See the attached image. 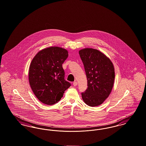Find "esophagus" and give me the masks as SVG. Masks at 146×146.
I'll return each instance as SVG.
<instances>
[{"label": "esophagus", "mask_w": 146, "mask_h": 146, "mask_svg": "<svg viewBox=\"0 0 146 146\" xmlns=\"http://www.w3.org/2000/svg\"><path fill=\"white\" fill-rule=\"evenodd\" d=\"M73 85H74V86H76L77 85V82L76 81H74V82H73Z\"/></svg>", "instance_id": "34e87169"}]
</instances>
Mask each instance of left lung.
Here are the masks:
<instances>
[{"instance_id": "left-lung-1", "label": "left lung", "mask_w": 146, "mask_h": 146, "mask_svg": "<svg viewBox=\"0 0 146 146\" xmlns=\"http://www.w3.org/2000/svg\"><path fill=\"white\" fill-rule=\"evenodd\" d=\"M84 66L88 88L82 93L83 101L89 106L102 104L113 88L115 69L109 58L97 49L84 48L79 51Z\"/></svg>"}]
</instances>
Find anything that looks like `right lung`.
<instances>
[{
	"instance_id": "1",
	"label": "right lung",
	"mask_w": 146,
	"mask_h": 146,
	"mask_svg": "<svg viewBox=\"0 0 146 146\" xmlns=\"http://www.w3.org/2000/svg\"><path fill=\"white\" fill-rule=\"evenodd\" d=\"M68 51L58 46L40 50L33 58L29 67V81L33 94L44 104L59 102L70 83L64 80L62 64Z\"/></svg>"
}]
</instances>
